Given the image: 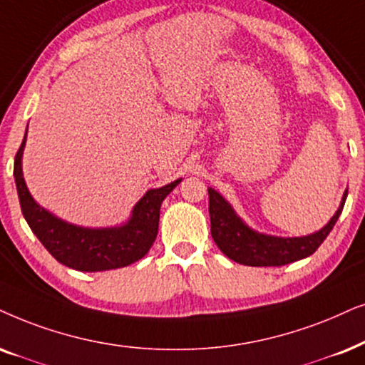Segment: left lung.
Segmentation results:
<instances>
[{"label":"left lung","instance_id":"1","mask_svg":"<svg viewBox=\"0 0 365 365\" xmlns=\"http://www.w3.org/2000/svg\"><path fill=\"white\" fill-rule=\"evenodd\" d=\"M207 192H210L212 240L226 257L246 267H282L314 255L337 223L347 200V191H345L337 212L317 233L300 238H280V236L257 233L248 228L220 192L212 187H207Z\"/></svg>","mask_w":365,"mask_h":365}]
</instances>
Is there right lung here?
Wrapping results in <instances>:
<instances>
[{
	"instance_id": "add662e5",
	"label": "right lung",
	"mask_w": 365,
	"mask_h": 365,
	"mask_svg": "<svg viewBox=\"0 0 365 365\" xmlns=\"http://www.w3.org/2000/svg\"><path fill=\"white\" fill-rule=\"evenodd\" d=\"M25 142L26 134L15 155L13 169L21 212L33 233L56 262L78 272H106L127 267L148 255L158 236L160 205L181 179L145 192L125 225L98 230L82 228L53 216L31 197L21 171Z\"/></svg>"
}]
</instances>
